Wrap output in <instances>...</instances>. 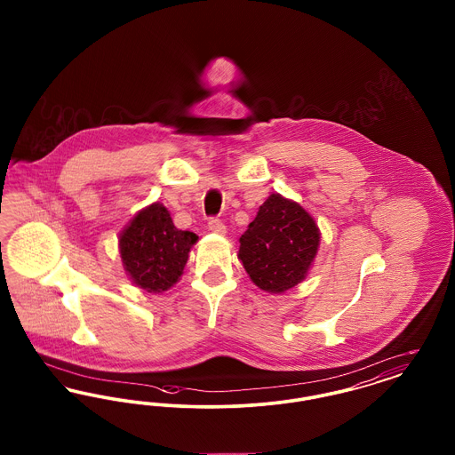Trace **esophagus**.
I'll return each mask as SVG.
<instances>
[{
  "instance_id": "obj_1",
  "label": "esophagus",
  "mask_w": 455,
  "mask_h": 455,
  "mask_svg": "<svg viewBox=\"0 0 455 455\" xmlns=\"http://www.w3.org/2000/svg\"><path fill=\"white\" fill-rule=\"evenodd\" d=\"M208 228H210L212 232H215V234H220V235H225V234H227L225 223H223L221 220H218V218H212V220L208 221Z\"/></svg>"
}]
</instances>
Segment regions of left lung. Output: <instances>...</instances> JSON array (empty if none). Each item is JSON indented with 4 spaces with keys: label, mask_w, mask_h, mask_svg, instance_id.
Returning <instances> with one entry per match:
<instances>
[{
    "label": "left lung",
    "mask_w": 455,
    "mask_h": 455,
    "mask_svg": "<svg viewBox=\"0 0 455 455\" xmlns=\"http://www.w3.org/2000/svg\"><path fill=\"white\" fill-rule=\"evenodd\" d=\"M319 242L314 218L299 203L275 193L240 237L238 259L260 290L283 293L305 280Z\"/></svg>",
    "instance_id": "1"
}]
</instances>
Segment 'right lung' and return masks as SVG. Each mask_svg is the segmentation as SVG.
<instances>
[{
	"label": "right lung",
	"instance_id": "add662e5",
	"mask_svg": "<svg viewBox=\"0 0 455 455\" xmlns=\"http://www.w3.org/2000/svg\"><path fill=\"white\" fill-rule=\"evenodd\" d=\"M196 242V234L173 225L164 204L153 203L121 232L119 252L131 282L148 293H162L179 282Z\"/></svg>",
	"mask_w": 455,
	"mask_h": 455
}]
</instances>
